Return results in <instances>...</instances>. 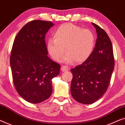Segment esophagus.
<instances>
[{
    "mask_svg": "<svg viewBox=\"0 0 125 125\" xmlns=\"http://www.w3.org/2000/svg\"><path fill=\"white\" fill-rule=\"evenodd\" d=\"M69 67L67 66H65V65H62V66H61V71L63 72H66L68 71V70H69Z\"/></svg>",
    "mask_w": 125,
    "mask_h": 125,
    "instance_id": "esophagus-1",
    "label": "esophagus"
}]
</instances>
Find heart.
Returning a JSON list of instances; mask_svg holds the SVG:
<instances>
[{"label":"heart","mask_w":125,"mask_h":125,"mask_svg":"<svg viewBox=\"0 0 125 125\" xmlns=\"http://www.w3.org/2000/svg\"><path fill=\"white\" fill-rule=\"evenodd\" d=\"M96 37L93 31L83 29L72 23L61 25L54 32L53 39L47 42V50L51 57L59 61L65 52L63 61L81 63L87 60L93 53Z\"/></svg>","instance_id":"b5f03b06"}]
</instances>
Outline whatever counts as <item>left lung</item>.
<instances>
[{"instance_id":"left-lung-1","label":"left lung","mask_w":125,"mask_h":125,"mask_svg":"<svg viewBox=\"0 0 125 125\" xmlns=\"http://www.w3.org/2000/svg\"><path fill=\"white\" fill-rule=\"evenodd\" d=\"M92 24L97 33L94 49L87 60L71 70L73 74L72 95L77 101L85 105L94 103L105 93L114 66L110 38L103 29Z\"/></svg>"}]
</instances>
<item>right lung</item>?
Listing matches in <instances>:
<instances>
[{
	"label": "right lung",
	"mask_w": 125,
	"mask_h": 125,
	"mask_svg": "<svg viewBox=\"0 0 125 125\" xmlns=\"http://www.w3.org/2000/svg\"><path fill=\"white\" fill-rule=\"evenodd\" d=\"M54 24L35 20L17 34L10 56L13 85L27 102L40 103L52 92V79L59 75L60 65L48 57L45 36Z\"/></svg>",
	"instance_id": "1"
}]
</instances>
